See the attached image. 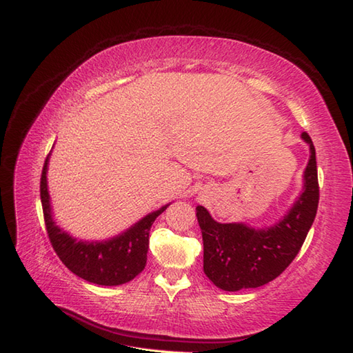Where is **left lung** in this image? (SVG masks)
Wrapping results in <instances>:
<instances>
[{
  "label": "left lung",
  "mask_w": 353,
  "mask_h": 353,
  "mask_svg": "<svg viewBox=\"0 0 353 353\" xmlns=\"http://www.w3.org/2000/svg\"><path fill=\"white\" fill-rule=\"evenodd\" d=\"M302 139L311 153L303 171V190L273 226L219 223L205 206L196 208L203 236V272L215 287L224 291L262 287L276 279L301 250L319 206L316 148L306 132Z\"/></svg>",
  "instance_id": "8db88e82"
}]
</instances>
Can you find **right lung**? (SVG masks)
Listing matches in <instances>:
<instances>
[{
    "mask_svg": "<svg viewBox=\"0 0 353 353\" xmlns=\"http://www.w3.org/2000/svg\"><path fill=\"white\" fill-rule=\"evenodd\" d=\"M50 154L45 159L41 176V201L52 249L68 270L88 282L104 287L130 282L145 268L150 228L170 203L150 212L127 230L104 241H83L74 238L59 228L52 219L47 183Z\"/></svg>",
    "mask_w": 353,
    "mask_h": 353,
    "instance_id": "obj_1",
    "label": "right lung"
}]
</instances>
